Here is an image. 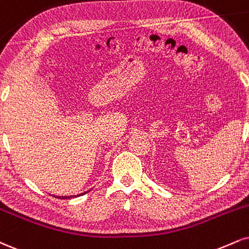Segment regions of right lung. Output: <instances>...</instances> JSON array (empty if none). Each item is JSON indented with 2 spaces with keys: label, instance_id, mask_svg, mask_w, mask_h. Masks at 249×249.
<instances>
[{
  "label": "right lung",
  "instance_id": "1",
  "mask_svg": "<svg viewBox=\"0 0 249 249\" xmlns=\"http://www.w3.org/2000/svg\"><path fill=\"white\" fill-rule=\"evenodd\" d=\"M86 193H83V194H80V195H85ZM80 195H76V196H80ZM75 196V197H76ZM56 197H59V198H61V199H67V198H71V197H74V196H56Z\"/></svg>",
  "mask_w": 249,
  "mask_h": 249
}]
</instances>
